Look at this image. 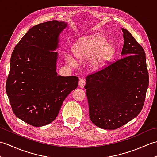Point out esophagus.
Listing matches in <instances>:
<instances>
[{"label": "esophagus", "instance_id": "esophagus-1", "mask_svg": "<svg viewBox=\"0 0 157 157\" xmlns=\"http://www.w3.org/2000/svg\"><path fill=\"white\" fill-rule=\"evenodd\" d=\"M85 84H86V82H85L84 79H79V87L84 88Z\"/></svg>", "mask_w": 157, "mask_h": 157}]
</instances>
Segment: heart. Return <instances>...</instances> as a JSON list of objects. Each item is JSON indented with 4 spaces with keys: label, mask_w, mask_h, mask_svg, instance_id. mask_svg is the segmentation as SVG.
I'll list each match as a JSON object with an SVG mask.
<instances>
[{
    "label": "heart",
    "mask_w": 157,
    "mask_h": 157,
    "mask_svg": "<svg viewBox=\"0 0 157 157\" xmlns=\"http://www.w3.org/2000/svg\"><path fill=\"white\" fill-rule=\"evenodd\" d=\"M116 47L112 42H108L103 36L93 35L82 38L73 48L75 57L81 61L90 59V67L93 70H97L104 66L113 58ZM71 64H75L76 60L71 55L66 56Z\"/></svg>",
    "instance_id": "obj_1"
}]
</instances>
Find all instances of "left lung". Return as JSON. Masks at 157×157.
I'll use <instances>...</instances> for the list:
<instances>
[{"label":"left lung","mask_w":157,"mask_h":157,"mask_svg":"<svg viewBox=\"0 0 157 157\" xmlns=\"http://www.w3.org/2000/svg\"><path fill=\"white\" fill-rule=\"evenodd\" d=\"M122 31L124 57L86 79L90 119L105 129H117L138 116L149 84L144 49L127 29Z\"/></svg>","instance_id":"obj_1"}]
</instances>
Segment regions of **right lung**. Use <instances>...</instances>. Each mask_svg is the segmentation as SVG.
<instances>
[{"mask_svg": "<svg viewBox=\"0 0 157 157\" xmlns=\"http://www.w3.org/2000/svg\"><path fill=\"white\" fill-rule=\"evenodd\" d=\"M67 23L56 20L36 25L15 46L6 92L14 114L34 127L54 121L67 96L78 86L76 76L56 72L59 36Z\"/></svg>", "mask_w": 157, "mask_h": 157, "instance_id": "right-lung-1", "label": "right lung"}]
</instances>
